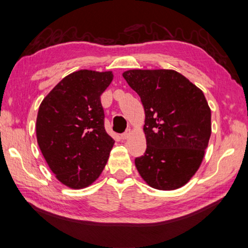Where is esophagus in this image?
<instances>
[{
  "mask_svg": "<svg viewBox=\"0 0 248 248\" xmlns=\"http://www.w3.org/2000/svg\"><path fill=\"white\" fill-rule=\"evenodd\" d=\"M130 134H131V129H128L127 131H125V132H124L123 134H121V139H124V140L128 139L130 137Z\"/></svg>",
  "mask_w": 248,
  "mask_h": 248,
  "instance_id": "1",
  "label": "esophagus"
}]
</instances>
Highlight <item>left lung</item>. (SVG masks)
<instances>
[{"instance_id":"left-lung-1","label":"left lung","mask_w":248,"mask_h":248,"mask_svg":"<svg viewBox=\"0 0 248 248\" xmlns=\"http://www.w3.org/2000/svg\"><path fill=\"white\" fill-rule=\"evenodd\" d=\"M124 78L145 110L147 148L135 158L150 187L174 190L189 182L211 138V108L201 89L173 70H129Z\"/></svg>"}]
</instances>
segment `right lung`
Instances as JSON below:
<instances>
[{
  "label": "right lung",
  "mask_w": 248,
  "mask_h": 248,
  "mask_svg": "<svg viewBox=\"0 0 248 248\" xmlns=\"http://www.w3.org/2000/svg\"><path fill=\"white\" fill-rule=\"evenodd\" d=\"M113 77L111 72L72 73L38 108V146L56 177L67 187H88L108 162L115 140L104 128L101 94Z\"/></svg>",
  "instance_id": "obj_1"
}]
</instances>
